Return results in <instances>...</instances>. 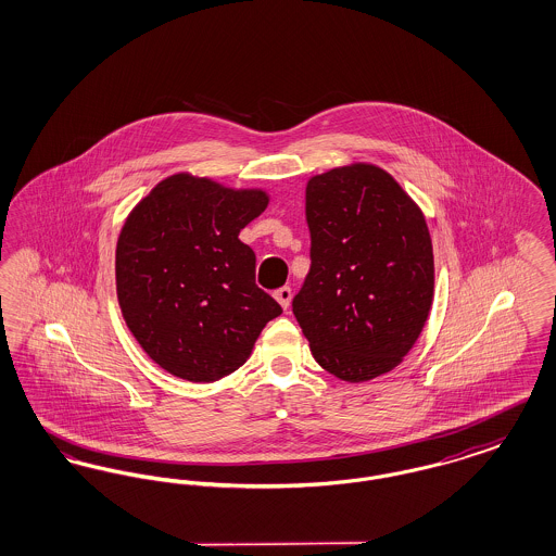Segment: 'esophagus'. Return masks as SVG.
<instances>
[{
    "instance_id": "1",
    "label": "esophagus",
    "mask_w": 556,
    "mask_h": 556,
    "mask_svg": "<svg viewBox=\"0 0 556 556\" xmlns=\"http://www.w3.org/2000/svg\"><path fill=\"white\" fill-rule=\"evenodd\" d=\"M273 295H275V300L281 304V308H283V311H288V308H290L291 295H293V293H291V288H279V290L275 291Z\"/></svg>"
}]
</instances>
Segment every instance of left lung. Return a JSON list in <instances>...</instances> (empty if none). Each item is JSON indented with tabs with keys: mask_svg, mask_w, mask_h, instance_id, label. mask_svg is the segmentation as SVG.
I'll use <instances>...</instances> for the list:
<instances>
[{
	"mask_svg": "<svg viewBox=\"0 0 556 556\" xmlns=\"http://www.w3.org/2000/svg\"><path fill=\"white\" fill-rule=\"evenodd\" d=\"M311 270L293 315L318 365L361 383L394 369L433 302L424 212L383 168L356 162L308 179Z\"/></svg>",
	"mask_w": 556,
	"mask_h": 556,
	"instance_id": "1",
	"label": "left lung"
}]
</instances>
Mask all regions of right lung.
<instances>
[{"instance_id":"1","label":"right lung","mask_w":556,"mask_h":556,"mask_svg":"<svg viewBox=\"0 0 556 556\" xmlns=\"http://www.w3.org/2000/svg\"><path fill=\"white\" fill-rule=\"evenodd\" d=\"M266 206L263 189L179 173L127 216L116 243L118 304L143 352L170 375L211 383L233 372L281 315L239 239Z\"/></svg>"}]
</instances>
